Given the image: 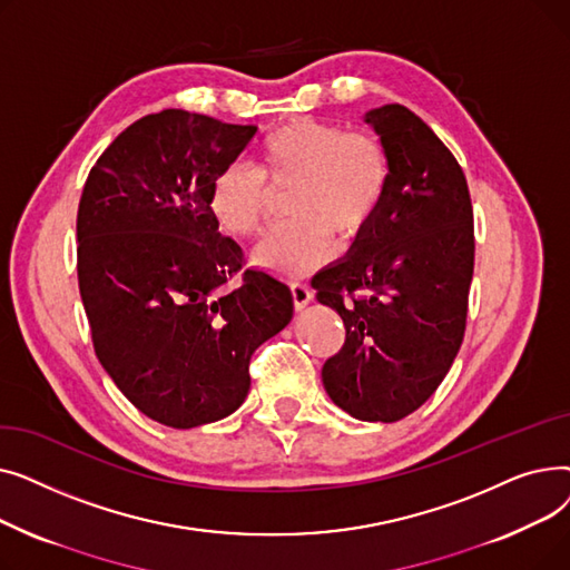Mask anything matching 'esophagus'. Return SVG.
<instances>
[{"label":"esophagus","instance_id":"34e87169","mask_svg":"<svg viewBox=\"0 0 570 570\" xmlns=\"http://www.w3.org/2000/svg\"><path fill=\"white\" fill-rule=\"evenodd\" d=\"M291 295H293V307H295V312L305 309V307L312 303V297H314V293L309 291V286L303 284V282H293V284H291Z\"/></svg>","mask_w":570,"mask_h":570}]
</instances>
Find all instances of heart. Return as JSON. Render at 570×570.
Returning a JSON list of instances; mask_svg holds the SVG:
<instances>
[{
  "mask_svg": "<svg viewBox=\"0 0 570 570\" xmlns=\"http://www.w3.org/2000/svg\"><path fill=\"white\" fill-rule=\"evenodd\" d=\"M256 171L224 166L209 185L207 207L226 235L247 239L265 222L269 191L291 186L286 209L295 219L267 233L254 261L267 273L297 277L331 256V233L353 237L372 222L391 179V161L370 134L297 117L263 138Z\"/></svg>",
  "mask_w": 570,
  "mask_h": 570,
  "instance_id": "1",
  "label": "heart"
}]
</instances>
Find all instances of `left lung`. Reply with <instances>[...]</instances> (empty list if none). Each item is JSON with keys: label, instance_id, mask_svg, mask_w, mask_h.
Segmentation results:
<instances>
[{"label": "left lung", "instance_id": "obj_1", "mask_svg": "<svg viewBox=\"0 0 570 570\" xmlns=\"http://www.w3.org/2000/svg\"><path fill=\"white\" fill-rule=\"evenodd\" d=\"M363 122L385 147L391 179L346 256L312 279L346 327L321 379L357 421L395 423L432 397L460 351L473 209L458 159L415 112L385 104Z\"/></svg>", "mask_w": 570, "mask_h": 570}]
</instances>
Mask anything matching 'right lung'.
<instances>
[{"instance_id": "right-lung-1", "label": "right lung", "mask_w": 570, "mask_h": 570, "mask_svg": "<svg viewBox=\"0 0 570 570\" xmlns=\"http://www.w3.org/2000/svg\"><path fill=\"white\" fill-rule=\"evenodd\" d=\"M254 125L168 108L119 134L78 207V284L99 363L147 417L191 430L249 393V357L293 318L288 286L243 267L207 207Z\"/></svg>"}]
</instances>
